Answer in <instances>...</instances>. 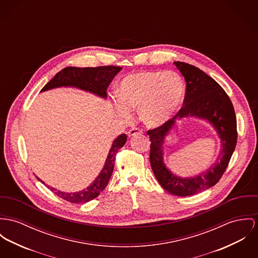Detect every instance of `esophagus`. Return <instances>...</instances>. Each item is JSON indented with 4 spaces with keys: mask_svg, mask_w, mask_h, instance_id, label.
Returning <instances> with one entry per match:
<instances>
[{
    "mask_svg": "<svg viewBox=\"0 0 258 258\" xmlns=\"http://www.w3.org/2000/svg\"><path fill=\"white\" fill-rule=\"evenodd\" d=\"M142 134V131L139 128V127H133L131 128L128 132H127V136L131 138V137H134L136 135H141Z\"/></svg>",
    "mask_w": 258,
    "mask_h": 258,
    "instance_id": "obj_1",
    "label": "esophagus"
}]
</instances>
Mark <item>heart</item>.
Segmentation results:
<instances>
[{
  "instance_id": "b5f03b06",
  "label": "heart",
  "mask_w": 258,
  "mask_h": 258,
  "mask_svg": "<svg viewBox=\"0 0 258 258\" xmlns=\"http://www.w3.org/2000/svg\"><path fill=\"white\" fill-rule=\"evenodd\" d=\"M117 94L114 110L119 117L130 119L133 109H139L142 121L156 127L177 113L184 97V86L178 74L171 71L140 72L120 80Z\"/></svg>"
}]
</instances>
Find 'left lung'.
Masks as SVG:
<instances>
[{"label":"left lung","instance_id":"obj_1","mask_svg":"<svg viewBox=\"0 0 258 258\" xmlns=\"http://www.w3.org/2000/svg\"><path fill=\"white\" fill-rule=\"evenodd\" d=\"M186 82L182 108L166 123L149 130L150 164L161 186L171 195L189 197L215 185L225 173L238 139L235 109L225 90L199 68L182 61H174ZM197 116L206 119L217 130L222 149L218 161L206 172L192 178H179L165 167L162 145L175 119Z\"/></svg>","mask_w":258,"mask_h":258}]
</instances>
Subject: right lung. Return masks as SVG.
<instances>
[{"instance_id":"1","label":"right lung","mask_w":258,"mask_h":258,"mask_svg":"<svg viewBox=\"0 0 258 258\" xmlns=\"http://www.w3.org/2000/svg\"><path fill=\"white\" fill-rule=\"evenodd\" d=\"M120 70V67L116 66H104L96 68L68 67L59 72L41 89V91H46L61 86H73L80 88L81 90L91 92L102 98H106V90L109 84ZM125 141L126 136L124 134L120 135L113 141L112 147L106 159L104 168L100 172L99 176L85 189L78 192L69 194L57 190L56 188L50 186H48V188L50 187V189L60 199H64L72 203H85L92 199H96L107 186L114 170L117 152L124 145ZM36 178L42 183H45L38 177Z\"/></svg>"}]
</instances>
